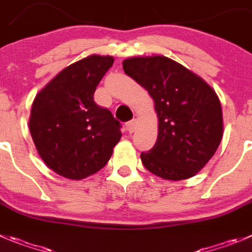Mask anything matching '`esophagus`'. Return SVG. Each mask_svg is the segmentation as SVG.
I'll return each instance as SVG.
<instances>
[{
  "instance_id": "obj_1",
  "label": "esophagus",
  "mask_w": 252,
  "mask_h": 252,
  "mask_svg": "<svg viewBox=\"0 0 252 252\" xmlns=\"http://www.w3.org/2000/svg\"><path fill=\"white\" fill-rule=\"evenodd\" d=\"M135 128H137V122L135 121H130L126 123V130H128L129 133H133V131L135 130Z\"/></svg>"
}]
</instances>
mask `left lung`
I'll use <instances>...</instances> for the list:
<instances>
[{"instance_id":"obj_1","label":"left lung","mask_w":252,"mask_h":252,"mask_svg":"<svg viewBox=\"0 0 252 252\" xmlns=\"http://www.w3.org/2000/svg\"><path fill=\"white\" fill-rule=\"evenodd\" d=\"M123 69L147 89L158 117L157 143L140 154L144 166L171 182L194 176L222 139L218 94L200 76L165 56L126 58Z\"/></svg>"}]
</instances>
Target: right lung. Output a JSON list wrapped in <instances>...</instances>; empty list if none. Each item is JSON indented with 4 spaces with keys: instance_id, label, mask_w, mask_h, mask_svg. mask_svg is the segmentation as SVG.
<instances>
[{
    "instance_id": "add662e5",
    "label": "right lung",
    "mask_w": 252,
    "mask_h": 252,
    "mask_svg": "<svg viewBox=\"0 0 252 252\" xmlns=\"http://www.w3.org/2000/svg\"><path fill=\"white\" fill-rule=\"evenodd\" d=\"M113 62L112 56L92 55L72 63L32 103L30 131L38 155L67 179L81 180L99 171L122 138L119 122L93 100Z\"/></svg>"
}]
</instances>
